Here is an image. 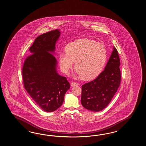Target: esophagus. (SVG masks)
Masks as SVG:
<instances>
[{
	"mask_svg": "<svg viewBox=\"0 0 146 146\" xmlns=\"http://www.w3.org/2000/svg\"><path fill=\"white\" fill-rule=\"evenodd\" d=\"M70 84H71V86H72V87H74V86H77V85H78V84L76 82H71Z\"/></svg>",
	"mask_w": 146,
	"mask_h": 146,
	"instance_id": "obj_1",
	"label": "esophagus"
}]
</instances>
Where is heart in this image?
Masks as SVG:
<instances>
[{"instance_id":"heart-1","label":"heart","mask_w":146,"mask_h":146,"mask_svg":"<svg viewBox=\"0 0 146 146\" xmlns=\"http://www.w3.org/2000/svg\"><path fill=\"white\" fill-rule=\"evenodd\" d=\"M64 51L59 56L61 70L68 74L75 62V70L84 80L97 77L104 67L108 57L104 45L88 38L68 43Z\"/></svg>"}]
</instances>
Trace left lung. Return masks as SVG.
<instances>
[{"label":"left lung","instance_id":"8db88e82","mask_svg":"<svg viewBox=\"0 0 146 146\" xmlns=\"http://www.w3.org/2000/svg\"><path fill=\"white\" fill-rule=\"evenodd\" d=\"M120 64L117 51L113 46L104 71L94 80L82 86L81 103L84 108L99 112L108 105L120 86Z\"/></svg>","mask_w":146,"mask_h":146}]
</instances>
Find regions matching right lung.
Returning a JSON list of instances; mask_svg holds the SVG:
<instances>
[{"label":"right lung","instance_id":"obj_1","mask_svg":"<svg viewBox=\"0 0 146 146\" xmlns=\"http://www.w3.org/2000/svg\"><path fill=\"white\" fill-rule=\"evenodd\" d=\"M59 30L43 34L36 38L29 49L22 70L24 86L41 108L52 112L59 108L65 94L70 88L65 77L57 72L58 61L53 55L60 36Z\"/></svg>","mask_w":146,"mask_h":146}]
</instances>
